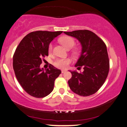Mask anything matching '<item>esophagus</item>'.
<instances>
[{
    "instance_id": "esophagus-1",
    "label": "esophagus",
    "mask_w": 127,
    "mask_h": 127,
    "mask_svg": "<svg viewBox=\"0 0 127 127\" xmlns=\"http://www.w3.org/2000/svg\"><path fill=\"white\" fill-rule=\"evenodd\" d=\"M65 72V70H62V73H64Z\"/></svg>"
}]
</instances>
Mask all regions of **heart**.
I'll return each mask as SVG.
<instances>
[{
  "label": "heart",
  "mask_w": 127,
  "mask_h": 127,
  "mask_svg": "<svg viewBox=\"0 0 127 127\" xmlns=\"http://www.w3.org/2000/svg\"><path fill=\"white\" fill-rule=\"evenodd\" d=\"M60 42L63 44L64 47L67 49L72 48L75 45V40L73 38L69 36H64L60 38ZM52 50V45L50 44L49 45L48 50L49 52H51ZM71 60L68 58H64V59H57L54 62V65L55 67L59 68H67L68 67L69 64L71 63Z\"/></svg>",
  "instance_id": "heart-1"
}]
</instances>
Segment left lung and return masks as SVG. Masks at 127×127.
Wrapping results in <instances>:
<instances>
[{"label":"left lung","mask_w":127,"mask_h":127,"mask_svg":"<svg viewBox=\"0 0 127 127\" xmlns=\"http://www.w3.org/2000/svg\"><path fill=\"white\" fill-rule=\"evenodd\" d=\"M64 33L75 37L82 45V52L75 67H83L84 71L80 73L69 71L72 74L71 79L68 82L69 88L80 96L93 95L103 86L108 74L109 61L106 45L95 33L89 30Z\"/></svg>","instance_id":"1"}]
</instances>
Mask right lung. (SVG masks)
Here are the masks:
<instances>
[{
    "label": "right lung",
    "instance_id": "right-lung-1",
    "mask_svg": "<svg viewBox=\"0 0 127 127\" xmlns=\"http://www.w3.org/2000/svg\"><path fill=\"white\" fill-rule=\"evenodd\" d=\"M63 31H37L28 33L20 41L13 56L16 79L24 90L32 96L41 98L54 90L55 79L61 71L52 65L41 68L42 59L48 56L50 43Z\"/></svg>",
    "mask_w": 127,
    "mask_h": 127
}]
</instances>
